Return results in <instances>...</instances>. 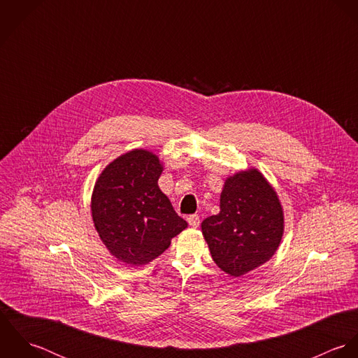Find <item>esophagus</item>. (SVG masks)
Listing matches in <instances>:
<instances>
[{"instance_id": "1", "label": "esophagus", "mask_w": 358, "mask_h": 358, "mask_svg": "<svg viewBox=\"0 0 358 358\" xmlns=\"http://www.w3.org/2000/svg\"><path fill=\"white\" fill-rule=\"evenodd\" d=\"M187 222H189V224H190L192 227L197 229V227L200 226V216H199V215H190V216L187 217Z\"/></svg>"}]
</instances>
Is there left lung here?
<instances>
[{
	"label": "left lung",
	"instance_id": "1",
	"mask_svg": "<svg viewBox=\"0 0 358 358\" xmlns=\"http://www.w3.org/2000/svg\"><path fill=\"white\" fill-rule=\"evenodd\" d=\"M201 230L213 262L240 277L275 254L284 233V212L277 193L255 169L227 178L220 212L206 217Z\"/></svg>",
	"mask_w": 358,
	"mask_h": 358
}]
</instances>
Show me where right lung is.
Here are the masks:
<instances>
[{
    "mask_svg": "<svg viewBox=\"0 0 358 358\" xmlns=\"http://www.w3.org/2000/svg\"><path fill=\"white\" fill-rule=\"evenodd\" d=\"M162 169L155 154L135 149L111 161L95 183V229L108 252L125 264H148L187 227L158 187Z\"/></svg>",
    "mask_w": 358,
    "mask_h": 358,
    "instance_id": "obj_1",
    "label": "right lung"
}]
</instances>
